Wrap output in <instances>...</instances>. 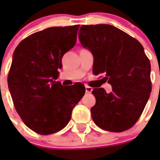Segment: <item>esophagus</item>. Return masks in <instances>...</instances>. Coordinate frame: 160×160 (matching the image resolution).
Returning <instances> with one entry per match:
<instances>
[{"mask_svg":"<svg viewBox=\"0 0 160 160\" xmlns=\"http://www.w3.org/2000/svg\"><path fill=\"white\" fill-rule=\"evenodd\" d=\"M92 87H89V86H86V93H87V94H90V93L92 92Z\"/></svg>","mask_w":160,"mask_h":160,"instance_id":"obj_1","label":"esophagus"}]
</instances>
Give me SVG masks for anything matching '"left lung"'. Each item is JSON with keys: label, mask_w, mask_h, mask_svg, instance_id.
Here are the masks:
<instances>
[{"label": "left lung", "mask_w": 160, "mask_h": 160, "mask_svg": "<svg viewBox=\"0 0 160 160\" xmlns=\"http://www.w3.org/2000/svg\"><path fill=\"white\" fill-rule=\"evenodd\" d=\"M82 46L94 57L93 73L105 74L112 87L92 91L95 105L90 109L94 123L112 132L131 128L139 118L152 91L151 64L140 42L111 25H82Z\"/></svg>", "instance_id": "obj_1"}]
</instances>
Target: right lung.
<instances>
[{
  "label": "right lung",
  "mask_w": 160,
  "mask_h": 160,
  "mask_svg": "<svg viewBox=\"0 0 160 160\" xmlns=\"http://www.w3.org/2000/svg\"><path fill=\"white\" fill-rule=\"evenodd\" d=\"M79 25L50 27L34 32L17 46L8 76L14 107L25 124L40 135L61 131L86 91L57 82L63 55L74 46Z\"/></svg>",
  "instance_id": "1"
}]
</instances>
